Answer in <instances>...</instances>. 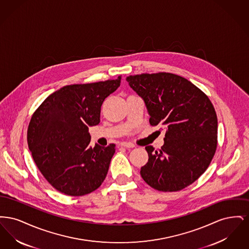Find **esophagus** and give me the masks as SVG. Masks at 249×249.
<instances>
[{
	"label": "esophagus",
	"instance_id": "obj_1",
	"mask_svg": "<svg viewBox=\"0 0 249 249\" xmlns=\"http://www.w3.org/2000/svg\"><path fill=\"white\" fill-rule=\"evenodd\" d=\"M120 146L126 147V148H132L134 147V144H132L131 142H120Z\"/></svg>",
	"mask_w": 249,
	"mask_h": 249
}]
</instances>
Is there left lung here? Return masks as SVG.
Instances as JSON below:
<instances>
[{"instance_id":"obj_1","label":"left lung","mask_w":249,"mask_h":249,"mask_svg":"<svg viewBox=\"0 0 249 249\" xmlns=\"http://www.w3.org/2000/svg\"><path fill=\"white\" fill-rule=\"evenodd\" d=\"M139 95L152 126H164L160 150L145 146L148 161L140 171L151 188L178 191L205 172L217 144V118L209 98L188 79L170 72L142 73L126 78Z\"/></svg>"}]
</instances>
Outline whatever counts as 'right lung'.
<instances>
[{
  "label": "right lung",
  "mask_w": 249,
  "mask_h": 249,
  "mask_svg": "<svg viewBox=\"0 0 249 249\" xmlns=\"http://www.w3.org/2000/svg\"><path fill=\"white\" fill-rule=\"evenodd\" d=\"M115 80L65 86L49 95L30 121L27 141L48 183L69 196L97 190L107 178L115 143L89 146V128L100 123L101 107L120 86Z\"/></svg>",
  "instance_id": "obj_1"
}]
</instances>
